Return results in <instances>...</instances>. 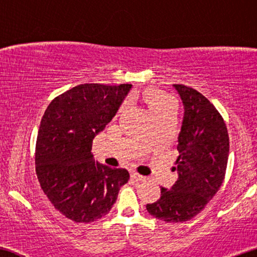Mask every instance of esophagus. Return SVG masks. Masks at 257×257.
<instances>
[{"mask_svg":"<svg viewBox=\"0 0 257 257\" xmlns=\"http://www.w3.org/2000/svg\"><path fill=\"white\" fill-rule=\"evenodd\" d=\"M132 178L137 180V181H145L147 180V177H143V175L137 173V172H132Z\"/></svg>","mask_w":257,"mask_h":257,"instance_id":"1","label":"esophagus"}]
</instances>
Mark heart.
Segmentation results:
<instances>
[{
	"instance_id": "heart-1",
	"label": "heart",
	"mask_w": 257,
	"mask_h": 257,
	"mask_svg": "<svg viewBox=\"0 0 257 257\" xmlns=\"http://www.w3.org/2000/svg\"><path fill=\"white\" fill-rule=\"evenodd\" d=\"M141 97L144 99L145 102L150 107L153 115L159 114L166 110H174L175 101L173 97L156 89H148L141 93ZM124 106H122L123 109Z\"/></svg>"
}]
</instances>
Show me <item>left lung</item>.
<instances>
[{"label": "left lung", "mask_w": 257, "mask_h": 257, "mask_svg": "<svg viewBox=\"0 0 257 257\" xmlns=\"http://www.w3.org/2000/svg\"><path fill=\"white\" fill-rule=\"evenodd\" d=\"M185 106L179 134V178L160 198L147 204L148 212L166 223H183L200 213L219 190L226 173L229 140L223 116L200 92L174 84Z\"/></svg>", "instance_id": "left-lung-1"}]
</instances>
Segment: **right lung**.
<instances>
[{"label": "right lung", "mask_w": 257, "mask_h": 257, "mask_svg": "<svg viewBox=\"0 0 257 257\" xmlns=\"http://www.w3.org/2000/svg\"><path fill=\"white\" fill-rule=\"evenodd\" d=\"M132 84L86 83L57 95L45 110L36 144V172L53 206L76 223H93L110 211L124 168L94 163L95 134L115 115Z\"/></svg>", "instance_id": "right-lung-1"}]
</instances>
